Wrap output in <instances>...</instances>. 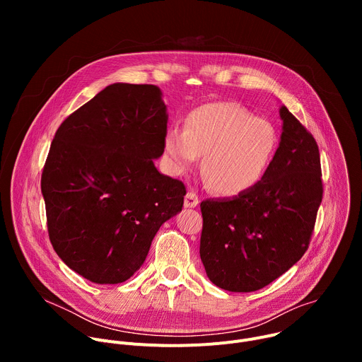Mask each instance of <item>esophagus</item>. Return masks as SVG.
<instances>
[{
    "label": "esophagus",
    "instance_id": "esophagus-1",
    "mask_svg": "<svg viewBox=\"0 0 362 362\" xmlns=\"http://www.w3.org/2000/svg\"><path fill=\"white\" fill-rule=\"evenodd\" d=\"M199 204V197L194 192H187V194L185 196V208H196Z\"/></svg>",
    "mask_w": 362,
    "mask_h": 362
}]
</instances>
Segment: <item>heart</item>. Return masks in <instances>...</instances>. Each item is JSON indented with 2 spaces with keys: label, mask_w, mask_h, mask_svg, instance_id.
Listing matches in <instances>:
<instances>
[{
  "label": "heart",
  "mask_w": 362,
  "mask_h": 362,
  "mask_svg": "<svg viewBox=\"0 0 362 362\" xmlns=\"http://www.w3.org/2000/svg\"><path fill=\"white\" fill-rule=\"evenodd\" d=\"M278 146L271 122L236 103H209L190 112L185 130L169 127L163 154L169 170L182 175L203 156V175L222 196L242 194L267 175Z\"/></svg>",
  "instance_id": "b5f03b06"
}]
</instances>
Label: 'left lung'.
<instances>
[{"mask_svg": "<svg viewBox=\"0 0 362 362\" xmlns=\"http://www.w3.org/2000/svg\"><path fill=\"white\" fill-rule=\"evenodd\" d=\"M279 116L281 140L264 179L242 194L200 203V259L225 291L274 282L303 256L314 230L322 200L318 144L285 106Z\"/></svg>", "mask_w": 362, "mask_h": 362, "instance_id": "1", "label": "left lung"}]
</instances>
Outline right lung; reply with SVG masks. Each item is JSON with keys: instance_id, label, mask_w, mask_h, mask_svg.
<instances>
[{"instance_id": "obj_1", "label": "right lung", "mask_w": 362, "mask_h": 362, "mask_svg": "<svg viewBox=\"0 0 362 362\" xmlns=\"http://www.w3.org/2000/svg\"><path fill=\"white\" fill-rule=\"evenodd\" d=\"M168 106L158 86L115 83L59 127L41 176L60 259L100 284L127 281L160 226L183 208L180 180L162 175Z\"/></svg>"}]
</instances>
